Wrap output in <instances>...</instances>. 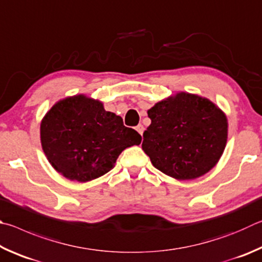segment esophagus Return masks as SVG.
Wrapping results in <instances>:
<instances>
[{"instance_id":"1","label":"esophagus","mask_w":262,"mask_h":262,"mask_svg":"<svg viewBox=\"0 0 262 262\" xmlns=\"http://www.w3.org/2000/svg\"><path fill=\"white\" fill-rule=\"evenodd\" d=\"M136 130L138 131V134H139L140 136H143V134H144V125H141V124H139V125L136 127Z\"/></svg>"}]
</instances>
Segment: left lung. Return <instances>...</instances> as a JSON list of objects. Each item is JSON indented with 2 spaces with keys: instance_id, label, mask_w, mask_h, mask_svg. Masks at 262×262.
<instances>
[{
  "instance_id": "8db88e82",
  "label": "left lung",
  "mask_w": 262,
  "mask_h": 262,
  "mask_svg": "<svg viewBox=\"0 0 262 262\" xmlns=\"http://www.w3.org/2000/svg\"><path fill=\"white\" fill-rule=\"evenodd\" d=\"M147 114L152 122L141 147L158 170L177 181H190L216 166L227 145L228 118L209 99L178 92L155 103Z\"/></svg>"
}]
</instances>
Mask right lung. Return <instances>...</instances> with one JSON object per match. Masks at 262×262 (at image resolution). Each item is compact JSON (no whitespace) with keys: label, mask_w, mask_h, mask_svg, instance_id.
<instances>
[{"label":"right lung","mask_w":262,"mask_h":262,"mask_svg":"<svg viewBox=\"0 0 262 262\" xmlns=\"http://www.w3.org/2000/svg\"><path fill=\"white\" fill-rule=\"evenodd\" d=\"M43 153L57 172L80 183L112 170L124 149L138 146L140 135L124 126L100 100L85 94L68 96L50 108L40 124Z\"/></svg>","instance_id":"right-lung-1"}]
</instances>
